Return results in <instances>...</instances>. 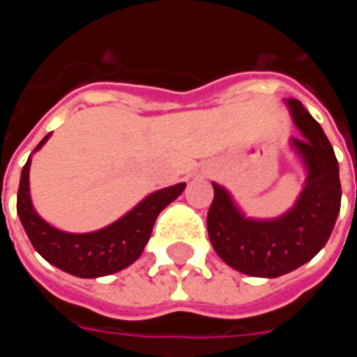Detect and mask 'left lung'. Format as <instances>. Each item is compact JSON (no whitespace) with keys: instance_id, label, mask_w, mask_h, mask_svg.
Here are the masks:
<instances>
[{"instance_id":"8db88e82","label":"left lung","mask_w":357,"mask_h":357,"mask_svg":"<svg viewBox=\"0 0 357 357\" xmlns=\"http://www.w3.org/2000/svg\"><path fill=\"white\" fill-rule=\"evenodd\" d=\"M302 137H292L307 168L304 191L283 218L256 222L235 208L224 187L214 183L206 227L212 247L227 266L255 277H279L312 260L329 241L340 210V179L335 151L321 126L302 102L289 99Z\"/></svg>"}]
</instances>
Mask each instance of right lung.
I'll list each match as a JSON object with an SVG mask.
<instances>
[{
	"instance_id": "1",
	"label": "right lung",
	"mask_w": 357,
	"mask_h": 357,
	"mask_svg": "<svg viewBox=\"0 0 357 357\" xmlns=\"http://www.w3.org/2000/svg\"><path fill=\"white\" fill-rule=\"evenodd\" d=\"M50 135H45L36 151ZM30 158L22 168L17 193V212L32 247L53 266L76 277H102L128 268L143 252L147 245L156 216L174 199H178L185 183L166 187L149 195L124 218L93 233L59 231L36 214L28 193Z\"/></svg>"
}]
</instances>
